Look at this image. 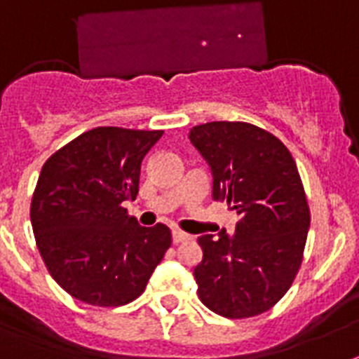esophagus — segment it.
<instances>
[{
    "mask_svg": "<svg viewBox=\"0 0 359 359\" xmlns=\"http://www.w3.org/2000/svg\"><path fill=\"white\" fill-rule=\"evenodd\" d=\"M173 243H182V241L189 240V234L182 232V230H173Z\"/></svg>",
    "mask_w": 359,
    "mask_h": 359,
    "instance_id": "1",
    "label": "esophagus"
}]
</instances>
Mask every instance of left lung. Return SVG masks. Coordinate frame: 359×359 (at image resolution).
I'll list each match as a JSON object with an SVG mask.
<instances>
[{"label":"left lung","mask_w":359,"mask_h":359,"mask_svg":"<svg viewBox=\"0 0 359 359\" xmlns=\"http://www.w3.org/2000/svg\"><path fill=\"white\" fill-rule=\"evenodd\" d=\"M189 140L212 170L214 199L240 215L234 236L197 240L201 302L229 319L260 316L290 290L304 255L310 206L295 160L275 134L243 121L197 125Z\"/></svg>","instance_id":"8db88e82"}]
</instances>
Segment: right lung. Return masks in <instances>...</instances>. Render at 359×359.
Masks as SVG:
<instances>
[{"mask_svg": "<svg viewBox=\"0 0 359 359\" xmlns=\"http://www.w3.org/2000/svg\"><path fill=\"white\" fill-rule=\"evenodd\" d=\"M162 134L97 127L43 164L31 201L34 240L49 275L77 301L129 304L170 249L168 226H140L123 206L136 199L142 160Z\"/></svg>", "mask_w": 359, "mask_h": 359, "instance_id": "add662e5", "label": "right lung"}]
</instances>
